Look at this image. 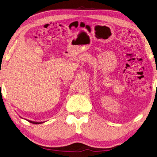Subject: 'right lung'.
Instances as JSON below:
<instances>
[{
	"label": "right lung",
	"instance_id": "right-lung-1",
	"mask_svg": "<svg viewBox=\"0 0 157 157\" xmlns=\"http://www.w3.org/2000/svg\"><path fill=\"white\" fill-rule=\"evenodd\" d=\"M29 122H31L33 124H41V123H44V122H34V121H29V120H27Z\"/></svg>",
	"mask_w": 157,
	"mask_h": 157
}]
</instances>
